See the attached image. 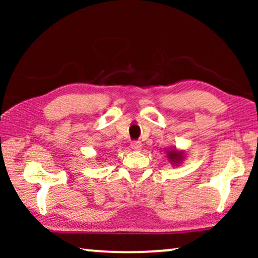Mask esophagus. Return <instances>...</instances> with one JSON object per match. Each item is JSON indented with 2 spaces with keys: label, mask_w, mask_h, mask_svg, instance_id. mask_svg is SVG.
Listing matches in <instances>:
<instances>
[{
  "label": "esophagus",
  "mask_w": 258,
  "mask_h": 258,
  "mask_svg": "<svg viewBox=\"0 0 258 258\" xmlns=\"http://www.w3.org/2000/svg\"><path fill=\"white\" fill-rule=\"evenodd\" d=\"M132 149L135 151H139L142 149V143L139 142V141H135V142L132 143Z\"/></svg>",
  "instance_id": "1"
}]
</instances>
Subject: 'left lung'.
Masks as SVG:
<instances>
[{
	"label": "left lung",
	"mask_w": 258,
	"mask_h": 258,
	"mask_svg": "<svg viewBox=\"0 0 258 258\" xmlns=\"http://www.w3.org/2000/svg\"><path fill=\"white\" fill-rule=\"evenodd\" d=\"M167 156L169 161L171 162L174 165L181 164L183 160H184V153L182 150H177L176 148H170L167 150Z\"/></svg>",
	"instance_id": "left-lung-1"
}]
</instances>
